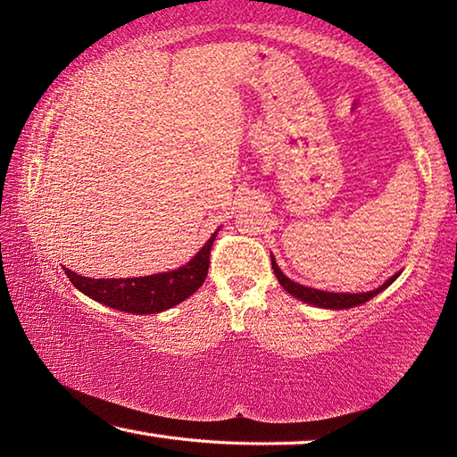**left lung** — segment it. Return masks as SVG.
<instances>
[{
	"instance_id": "left-lung-1",
	"label": "left lung",
	"mask_w": 457,
	"mask_h": 457,
	"mask_svg": "<svg viewBox=\"0 0 457 457\" xmlns=\"http://www.w3.org/2000/svg\"><path fill=\"white\" fill-rule=\"evenodd\" d=\"M272 268H274V274L278 278V282H280L282 288L292 294L294 298L303 300L306 304H312V306H319V308H332V311H345V308H353V306H359V304H365L369 303L370 298H375L378 292H383L386 286H391L393 282L397 280V276H391L389 280H386L383 286H378L377 290H370V292H359V294H349V292H324V290H316V288H308V286H303L298 282H292L288 276L282 274V270L278 268L276 260L272 256Z\"/></svg>"
}]
</instances>
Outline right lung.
Instances as JSON below:
<instances>
[{
	"label": "right lung",
	"instance_id": "1",
	"mask_svg": "<svg viewBox=\"0 0 457 457\" xmlns=\"http://www.w3.org/2000/svg\"><path fill=\"white\" fill-rule=\"evenodd\" d=\"M218 231H213L207 244L187 264L171 272L125 278V280L122 278H87L68 268H64V272L76 288L100 304L130 314H157L183 303L205 282L212 245Z\"/></svg>",
	"mask_w": 457,
	"mask_h": 457
}]
</instances>
